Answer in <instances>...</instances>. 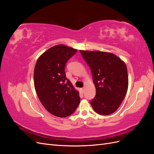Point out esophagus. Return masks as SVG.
Segmentation results:
<instances>
[{
	"instance_id": "1",
	"label": "esophagus",
	"mask_w": 154,
	"mask_h": 154,
	"mask_svg": "<svg viewBox=\"0 0 154 154\" xmlns=\"http://www.w3.org/2000/svg\"><path fill=\"white\" fill-rule=\"evenodd\" d=\"M81 91H82V92H84V91H85V87L82 88H81Z\"/></svg>"
}]
</instances>
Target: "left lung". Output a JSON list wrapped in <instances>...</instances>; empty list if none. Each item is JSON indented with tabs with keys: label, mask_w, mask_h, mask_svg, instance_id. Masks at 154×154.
<instances>
[{
	"label": "left lung",
	"mask_w": 154,
	"mask_h": 154,
	"mask_svg": "<svg viewBox=\"0 0 154 154\" xmlns=\"http://www.w3.org/2000/svg\"><path fill=\"white\" fill-rule=\"evenodd\" d=\"M89 66L96 94L91 101L100 115H110L120 106L127 94L128 78L125 63L116 55L101 51H80Z\"/></svg>",
	"instance_id": "obj_1"
}]
</instances>
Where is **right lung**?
I'll use <instances>...</instances> for the list:
<instances>
[{"label":"right lung","mask_w":154,"mask_h":154,"mask_svg":"<svg viewBox=\"0 0 154 154\" xmlns=\"http://www.w3.org/2000/svg\"><path fill=\"white\" fill-rule=\"evenodd\" d=\"M77 50L63 45L51 48L37 60L34 70V85L38 98L49 112L60 118L71 115L80 102L65 72L68 60Z\"/></svg>","instance_id":"add662e5"}]
</instances>
